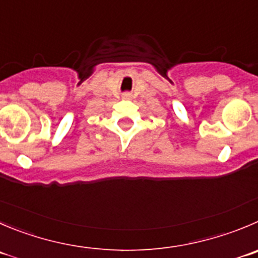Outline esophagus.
<instances>
[{"label": "esophagus", "mask_w": 258, "mask_h": 258, "mask_svg": "<svg viewBox=\"0 0 258 258\" xmlns=\"http://www.w3.org/2000/svg\"><path fill=\"white\" fill-rule=\"evenodd\" d=\"M122 99H124V100H131L132 99V95L129 94V92H126V94L122 95Z\"/></svg>", "instance_id": "esophagus-1"}]
</instances>
